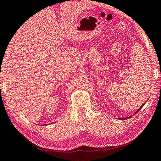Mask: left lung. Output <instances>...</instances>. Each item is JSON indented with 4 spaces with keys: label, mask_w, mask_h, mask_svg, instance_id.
Masks as SVG:
<instances>
[{
    "label": "left lung",
    "mask_w": 161,
    "mask_h": 161,
    "mask_svg": "<svg viewBox=\"0 0 161 161\" xmlns=\"http://www.w3.org/2000/svg\"><path fill=\"white\" fill-rule=\"evenodd\" d=\"M145 105V103L143 105H141V106L140 107V108H139V109H138V110H136V112L135 113H134V114H136V113H138V111H139V110H140L141 108H143V105ZM133 116V115H131V116H130V117H128V118H120V119H122V120H123V119H124V120H125V119H127V118H131V117H132Z\"/></svg>",
    "instance_id": "1"
}]
</instances>
